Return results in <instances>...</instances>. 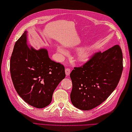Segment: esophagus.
<instances>
[{
    "label": "esophagus",
    "instance_id": "esophagus-1",
    "mask_svg": "<svg viewBox=\"0 0 132 132\" xmlns=\"http://www.w3.org/2000/svg\"><path fill=\"white\" fill-rule=\"evenodd\" d=\"M70 71H71L70 69L69 68H66L65 69V73H66V76H69L70 74Z\"/></svg>",
    "mask_w": 132,
    "mask_h": 132
}]
</instances>
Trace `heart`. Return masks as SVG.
Instances as JSON below:
<instances>
[{
	"label": "heart",
	"instance_id": "b5f03b06",
	"mask_svg": "<svg viewBox=\"0 0 132 132\" xmlns=\"http://www.w3.org/2000/svg\"><path fill=\"white\" fill-rule=\"evenodd\" d=\"M57 52L58 54L59 57L63 58L64 56L68 54V52L63 47L58 45L57 46ZM91 54V50L90 48H84L80 49L78 53L77 58L78 60L80 61H84L87 60Z\"/></svg>",
	"mask_w": 132,
	"mask_h": 132
}]
</instances>
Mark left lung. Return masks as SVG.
<instances>
[{
    "mask_svg": "<svg viewBox=\"0 0 132 132\" xmlns=\"http://www.w3.org/2000/svg\"><path fill=\"white\" fill-rule=\"evenodd\" d=\"M122 70V53L119 45L95 53L83 66L75 67L70 75L72 104L83 111L101 104L116 88Z\"/></svg>",
    "mask_w": 132,
    "mask_h": 132,
    "instance_id": "1",
    "label": "left lung"
}]
</instances>
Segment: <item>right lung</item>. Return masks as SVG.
<instances>
[{
	"mask_svg": "<svg viewBox=\"0 0 132 132\" xmlns=\"http://www.w3.org/2000/svg\"><path fill=\"white\" fill-rule=\"evenodd\" d=\"M27 32L16 42L10 60V73L16 92L25 102L37 108L50 104L53 94L65 78L64 67L49 57L45 49L27 45Z\"/></svg>",
	"mask_w": 132,
	"mask_h": 132,
	"instance_id": "1",
	"label": "right lung"
}]
</instances>
